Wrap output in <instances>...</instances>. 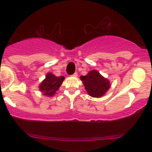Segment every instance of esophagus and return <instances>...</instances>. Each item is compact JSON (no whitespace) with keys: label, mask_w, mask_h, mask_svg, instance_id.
I'll return each mask as SVG.
<instances>
[{"label":"esophagus","mask_w":152,"mask_h":152,"mask_svg":"<svg viewBox=\"0 0 152 152\" xmlns=\"http://www.w3.org/2000/svg\"><path fill=\"white\" fill-rule=\"evenodd\" d=\"M78 76V74L76 72L74 73V74L72 75V76H74V77H76V76Z\"/></svg>","instance_id":"34e87169"}]
</instances>
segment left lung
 Instances as JSON below:
<instances>
[{
    "label": "left lung",
    "mask_w": 152,
    "mask_h": 152,
    "mask_svg": "<svg viewBox=\"0 0 152 152\" xmlns=\"http://www.w3.org/2000/svg\"><path fill=\"white\" fill-rule=\"evenodd\" d=\"M80 78L85 89L92 97L102 96L111 86L109 80L102 76L96 70L91 71L86 76H81Z\"/></svg>",
    "instance_id": "obj_1"
}]
</instances>
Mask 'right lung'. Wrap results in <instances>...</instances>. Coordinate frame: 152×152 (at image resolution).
Segmentation results:
<instances>
[{
	"label": "right lung",
	"instance_id": "1",
	"mask_svg": "<svg viewBox=\"0 0 152 152\" xmlns=\"http://www.w3.org/2000/svg\"><path fill=\"white\" fill-rule=\"evenodd\" d=\"M64 78V76H56L51 73H48L46 78L39 85L40 91L46 96H52L58 90Z\"/></svg>",
	"mask_w": 152,
	"mask_h": 152
}]
</instances>
